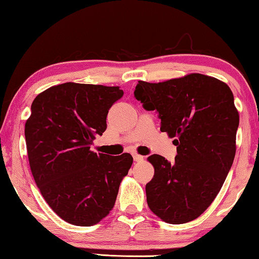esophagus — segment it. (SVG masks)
<instances>
[{"instance_id": "34e87169", "label": "esophagus", "mask_w": 259, "mask_h": 259, "mask_svg": "<svg viewBox=\"0 0 259 259\" xmlns=\"http://www.w3.org/2000/svg\"><path fill=\"white\" fill-rule=\"evenodd\" d=\"M133 157H134V161L135 162H142L144 159L143 156L138 155V154H133Z\"/></svg>"}]
</instances>
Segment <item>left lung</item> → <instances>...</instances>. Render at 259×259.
<instances>
[{"label": "left lung", "mask_w": 259, "mask_h": 259, "mask_svg": "<svg viewBox=\"0 0 259 259\" xmlns=\"http://www.w3.org/2000/svg\"><path fill=\"white\" fill-rule=\"evenodd\" d=\"M145 110H155L161 131L175 137V161L151 155L155 167L145 185L150 210L170 224L201 216L220 192L234 163L239 115L234 94L202 74L159 83L138 81L134 92Z\"/></svg>", "instance_id": "8db88e82"}]
</instances>
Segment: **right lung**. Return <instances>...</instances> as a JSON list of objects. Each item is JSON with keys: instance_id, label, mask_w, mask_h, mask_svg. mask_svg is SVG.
<instances>
[{"instance_id": "right-lung-1", "label": "right lung", "mask_w": 259, "mask_h": 259, "mask_svg": "<svg viewBox=\"0 0 259 259\" xmlns=\"http://www.w3.org/2000/svg\"><path fill=\"white\" fill-rule=\"evenodd\" d=\"M123 96L119 87L67 82L36 96L24 135L29 165L48 205L62 220L90 227L114 207L133 156L90 150L107 129L111 105Z\"/></svg>"}]
</instances>
